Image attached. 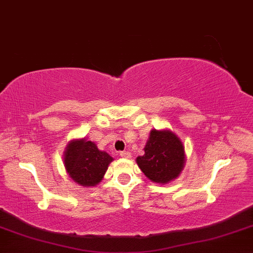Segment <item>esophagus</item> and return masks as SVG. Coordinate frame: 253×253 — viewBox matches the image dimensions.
I'll return each mask as SVG.
<instances>
[{
  "mask_svg": "<svg viewBox=\"0 0 253 253\" xmlns=\"http://www.w3.org/2000/svg\"><path fill=\"white\" fill-rule=\"evenodd\" d=\"M120 156L121 158H125V159H129L130 158V153L129 152H120Z\"/></svg>",
  "mask_w": 253,
  "mask_h": 253,
  "instance_id": "1",
  "label": "esophagus"
}]
</instances>
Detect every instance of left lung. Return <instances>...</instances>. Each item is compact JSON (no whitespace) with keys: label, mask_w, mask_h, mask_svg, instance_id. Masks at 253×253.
I'll return each instance as SVG.
<instances>
[{"label":"left lung","mask_w":253,"mask_h":253,"mask_svg":"<svg viewBox=\"0 0 253 253\" xmlns=\"http://www.w3.org/2000/svg\"><path fill=\"white\" fill-rule=\"evenodd\" d=\"M145 154L136 164L143 174L155 183L166 184L176 178L184 167V146L180 137L169 129L150 130Z\"/></svg>","instance_id":"obj_1"}]
</instances>
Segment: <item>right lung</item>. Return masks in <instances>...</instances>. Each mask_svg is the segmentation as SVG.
Returning a JSON list of instances; mask_svg holds the SVG:
<instances>
[{
    "label": "right lung",
    "mask_w": 253,
    "mask_h": 253,
    "mask_svg": "<svg viewBox=\"0 0 253 253\" xmlns=\"http://www.w3.org/2000/svg\"><path fill=\"white\" fill-rule=\"evenodd\" d=\"M113 158L86 139L72 140L64 152V166L69 176L83 187H94L103 180Z\"/></svg>",
    "instance_id": "right-lung-1"
}]
</instances>
